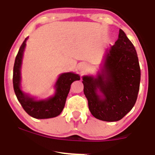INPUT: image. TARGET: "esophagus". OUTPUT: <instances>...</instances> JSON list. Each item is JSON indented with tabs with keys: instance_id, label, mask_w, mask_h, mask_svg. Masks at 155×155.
I'll return each instance as SVG.
<instances>
[{
	"instance_id": "34e87169",
	"label": "esophagus",
	"mask_w": 155,
	"mask_h": 155,
	"mask_svg": "<svg viewBox=\"0 0 155 155\" xmlns=\"http://www.w3.org/2000/svg\"><path fill=\"white\" fill-rule=\"evenodd\" d=\"M81 68H82V70H86L88 68V66H87V64H82V66H81Z\"/></svg>"
}]
</instances>
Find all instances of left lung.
<instances>
[{"mask_svg": "<svg viewBox=\"0 0 155 155\" xmlns=\"http://www.w3.org/2000/svg\"><path fill=\"white\" fill-rule=\"evenodd\" d=\"M82 79L89 110L96 118L119 121L132 109L140 90V68L135 47L122 30L108 51L103 73ZM97 88L104 94V99L98 95Z\"/></svg>", "mask_w": 155, "mask_h": 155, "instance_id": "left-lung-1", "label": "left lung"}]
</instances>
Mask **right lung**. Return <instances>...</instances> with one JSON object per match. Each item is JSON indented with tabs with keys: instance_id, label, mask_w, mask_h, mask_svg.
I'll use <instances>...</instances> for the list:
<instances>
[{
	"instance_id": "obj_1",
	"label": "right lung",
	"mask_w": 155,
	"mask_h": 155,
	"mask_svg": "<svg viewBox=\"0 0 155 155\" xmlns=\"http://www.w3.org/2000/svg\"><path fill=\"white\" fill-rule=\"evenodd\" d=\"M27 39L28 37L20 46L14 63L12 76L14 91L24 110L31 117L39 119L54 118L60 115L63 110L71 84L74 81L79 80L80 77L78 74L73 73H66L61 75L56 82L55 95L46 101H35L33 98L25 94L20 89V68Z\"/></svg>"
}]
</instances>
